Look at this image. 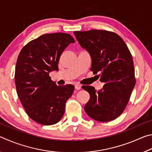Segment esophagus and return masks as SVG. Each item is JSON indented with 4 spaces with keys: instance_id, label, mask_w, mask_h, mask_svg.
I'll use <instances>...</instances> for the list:
<instances>
[{
    "instance_id": "esophagus-1",
    "label": "esophagus",
    "mask_w": 152,
    "mask_h": 152,
    "mask_svg": "<svg viewBox=\"0 0 152 152\" xmlns=\"http://www.w3.org/2000/svg\"><path fill=\"white\" fill-rule=\"evenodd\" d=\"M74 87H75V89H76V90H80L81 89V85H80V84H75Z\"/></svg>"
}]
</instances>
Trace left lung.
<instances>
[{
    "mask_svg": "<svg viewBox=\"0 0 152 152\" xmlns=\"http://www.w3.org/2000/svg\"><path fill=\"white\" fill-rule=\"evenodd\" d=\"M74 33L91 55V70L99 72L100 81L104 83L99 91L82 87L90 94L85 112L97 121L114 120L125 110L135 85L132 56L122 38L113 32L94 29Z\"/></svg>",
    "mask_w": 152,
    "mask_h": 152,
    "instance_id": "obj_1",
    "label": "left lung"
}]
</instances>
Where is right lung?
I'll return each mask as SVG.
<instances>
[{"instance_id":"add662e5","label":"right lung","mask_w":152,"mask_h":152,"mask_svg":"<svg viewBox=\"0 0 152 152\" xmlns=\"http://www.w3.org/2000/svg\"><path fill=\"white\" fill-rule=\"evenodd\" d=\"M74 42L68 33L45 34L28 43L18 56L15 74L18 96L29 117L39 124L60 121L73 93V85L58 86L49 74L58 70L60 56Z\"/></svg>"}]
</instances>
